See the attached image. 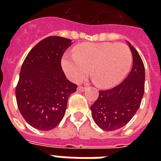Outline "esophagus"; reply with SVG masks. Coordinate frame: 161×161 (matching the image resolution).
<instances>
[{
	"label": "esophagus",
	"instance_id": "1",
	"mask_svg": "<svg viewBox=\"0 0 161 161\" xmlns=\"http://www.w3.org/2000/svg\"><path fill=\"white\" fill-rule=\"evenodd\" d=\"M85 89H86V88H84V87H81V86L78 87V91H84Z\"/></svg>",
	"mask_w": 161,
	"mask_h": 161
}]
</instances>
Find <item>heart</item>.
<instances>
[{"instance_id": "b5f03b06", "label": "heart", "mask_w": 161, "mask_h": 161, "mask_svg": "<svg viewBox=\"0 0 161 161\" xmlns=\"http://www.w3.org/2000/svg\"><path fill=\"white\" fill-rule=\"evenodd\" d=\"M73 55L65 54L62 68L73 82H80L89 74L98 88L108 89L119 85L130 72L132 53L125 44L84 42L73 48Z\"/></svg>"}]
</instances>
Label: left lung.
I'll return each instance as SVG.
<instances>
[{
    "label": "left lung",
    "instance_id": "1",
    "mask_svg": "<svg viewBox=\"0 0 161 161\" xmlns=\"http://www.w3.org/2000/svg\"><path fill=\"white\" fill-rule=\"evenodd\" d=\"M133 56V66L128 77L114 88L99 91L90 107L92 117L101 130L113 131L124 127L137 112L145 92L144 63L136 49L127 42Z\"/></svg>",
    "mask_w": 161,
    "mask_h": 161
}]
</instances>
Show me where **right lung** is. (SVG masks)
Masks as SVG:
<instances>
[{
	"label": "right lung",
	"mask_w": 161,
	"mask_h": 161,
	"mask_svg": "<svg viewBox=\"0 0 161 161\" xmlns=\"http://www.w3.org/2000/svg\"><path fill=\"white\" fill-rule=\"evenodd\" d=\"M72 44L70 39L48 36L31 49L22 63L16 103L24 119L36 130L57 127L65 115L69 96L77 90L61 67L63 53Z\"/></svg>",
	"instance_id": "1"
}]
</instances>
